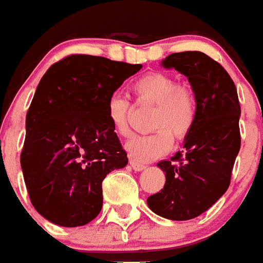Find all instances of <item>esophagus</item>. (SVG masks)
Segmentation results:
<instances>
[{"label":"esophagus","instance_id":"34e87169","mask_svg":"<svg viewBox=\"0 0 263 263\" xmlns=\"http://www.w3.org/2000/svg\"><path fill=\"white\" fill-rule=\"evenodd\" d=\"M130 166L133 167L136 172H141L145 169V165H143V163H140V162H136V161H130Z\"/></svg>","mask_w":263,"mask_h":263}]
</instances>
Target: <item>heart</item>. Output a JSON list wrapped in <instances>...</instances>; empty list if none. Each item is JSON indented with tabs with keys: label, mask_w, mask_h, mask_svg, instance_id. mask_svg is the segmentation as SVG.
I'll return each instance as SVG.
<instances>
[{
	"label": "heart",
	"mask_w": 263,
	"mask_h": 263,
	"mask_svg": "<svg viewBox=\"0 0 263 263\" xmlns=\"http://www.w3.org/2000/svg\"><path fill=\"white\" fill-rule=\"evenodd\" d=\"M137 101L153 104L155 110L151 119V134L134 136L126 143V151L136 161L148 162L162 157L173 144V136L184 139L190 133L197 118V101L193 90L180 84L169 73H147L133 83ZM129 101L122 96H112L106 104V116L112 129L120 137L129 136Z\"/></svg>",
	"instance_id": "1"
}]
</instances>
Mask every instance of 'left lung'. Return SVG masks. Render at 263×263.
<instances>
[{"mask_svg":"<svg viewBox=\"0 0 263 263\" xmlns=\"http://www.w3.org/2000/svg\"><path fill=\"white\" fill-rule=\"evenodd\" d=\"M189 79L197 101L194 126L184 137V151L157 166L165 172V185L147 204L171 220H189L204 214L230 184L240 151L241 115L232 78L220 64L199 51L176 52L162 61Z\"/></svg>","mask_w":263,"mask_h":263,"instance_id":"obj_1","label":"left lung"}]
</instances>
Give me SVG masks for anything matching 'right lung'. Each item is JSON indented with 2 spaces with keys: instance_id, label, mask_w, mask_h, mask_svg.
Wrapping results in <instances>:
<instances>
[{
  "instance_id": "add662e5",
  "label": "right lung",
  "mask_w": 263,
  "mask_h": 263,
  "mask_svg": "<svg viewBox=\"0 0 263 263\" xmlns=\"http://www.w3.org/2000/svg\"><path fill=\"white\" fill-rule=\"evenodd\" d=\"M143 65L70 55L41 78L26 115L21 166L35 211L76 228L102 208V180L127 165L106 104Z\"/></svg>"
}]
</instances>
